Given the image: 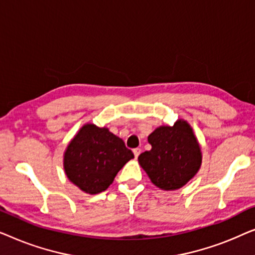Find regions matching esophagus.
Returning <instances> with one entry per match:
<instances>
[{
	"label": "esophagus",
	"mask_w": 255,
	"mask_h": 255,
	"mask_svg": "<svg viewBox=\"0 0 255 255\" xmlns=\"http://www.w3.org/2000/svg\"><path fill=\"white\" fill-rule=\"evenodd\" d=\"M140 152H141V149L139 148V147H137V148H134V149H133V154H134L135 158H138L139 154H140Z\"/></svg>",
	"instance_id": "esophagus-1"
}]
</instances>
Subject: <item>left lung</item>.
<instances>
[{
  "mask_svg": "<svg viewBox=\"0 0 255 255\" xmlns=\"http://www.w3.org/2000/svg\"><path fill=\"white\" fill-rule=\"evenodd\" d=\"M151 151L138 156L152 183L163 190H176L196 175L202 163L200 144L193 128L179 120L173 127H159L148 135Z\"/></svg>",
  "mask_w": 255,
  "mask_h": 255,
  "instance_id": "obj_1",
  "label": "left lung"
}]
</instances>
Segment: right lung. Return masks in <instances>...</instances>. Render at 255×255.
<instances>
[{
  "instance_id": "right-lung-1",
  "label": "right lung",
  "mask_w": 255,
  "mask_h": 255,
  "mask_svg": "<svg viewBox=\"0 0 255 255\" xmlns=\"http://www.w3.org/2000/svg\"><path fill=\"white\" fill-rule=\"evenodd\" d=\"M133 153L120 137L94 124L80 128L64 154L65 173L71 182L87 194L107 190Z\"/></svg>"
}]
</instances>
